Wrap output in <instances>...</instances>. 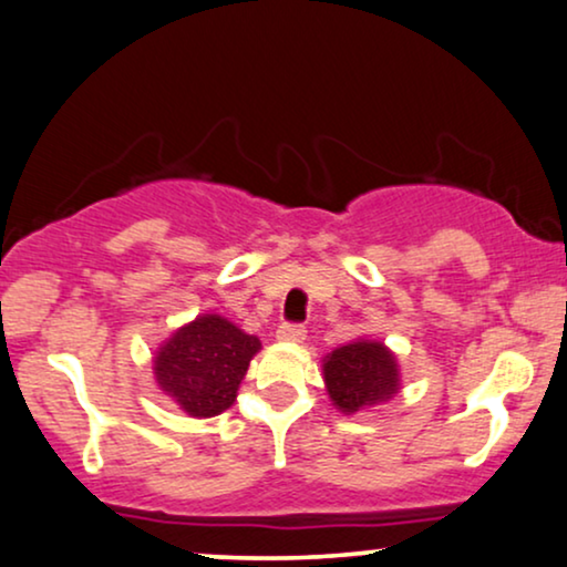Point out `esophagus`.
<instances>
[{
  "label": "esophagus",
  "instance_id": "esophagus-1",
  "mask_svg": "<svg viewBox=\"0 0 567 567\" xmlns=\"http://www.w3.org/2000/svg\"><path fill=\"white\" fill-rule=\"evenodd\" d=\"M277 340H282V342H303L306 340V327L303 324H279Z\"/></svg>",
  "mask_w": 567,
  "mask_h": 567
}]
</instances>
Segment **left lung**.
Instances as JSON below:
<instances>
[{"instance_id": "1", "label": "left lung", "mask_w": 567, "mask_h": 567, "mask_svg": "<svg viewBox=\"0 0 567 567\" xmlns=\"http://www.w3.org/2000/svg\"><path fill=\"white\" fill-rule=\"evenodd\" d=\"M324 384L342 413L384 403L400 390L398 358L384 342L355 340L324 358Z\"/></svg>"}]
</instances>
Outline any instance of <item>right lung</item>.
<instances>
[{
  "label": "right lung",
  "mask_w": 567,
  "mask_h": 567,
  "mask_svg": "<svg viewBox=\"0 0 567 567\" xmlns=\"http://www.w3.org/2000/svg\"><path fill=\"white\" fill-rule=\"evenodd\" d=\"M261 340L219 313H204L177 329L154 355V377L193 419H212L238 398L250 358Z\"/></svg>",
  "instance_id": "right-lung-1"
}]
</instances>
